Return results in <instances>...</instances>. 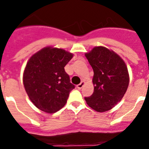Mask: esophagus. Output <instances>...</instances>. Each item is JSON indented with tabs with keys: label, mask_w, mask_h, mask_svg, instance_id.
<instances>
[{
	"label": "esophagus",
	"mask_w": 149,
	"mask_h": 149,
	"mask_svg": "<svg viewBox=\"0 0 149 149\" xmlns=\"http://www.w3.org/2000/svg\"><path fill=\"white\" fill-rule=\"evenodd\" d=\"M84 84H85V82H84V81H81V84H78V85H77V88L79 89H81V88L84 86Z\"/></svg>",
	"instance_id": "34e87169"
}]
</instances>
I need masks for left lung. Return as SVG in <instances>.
I'll return each instance as SVG.
<instances>
[{"mask_svg":"<svg viewBox=\"0 0 149 149\" xmlns=\"http://www.w3.org/2000/svg\"><path fill=\"white\" fill-rule=\"evenodd\" d=\"M85 56L94 72V92L85 101L97 112L110 110L122 100L128 87L127 65L116 53L103 46L95 47Z\"/></svg>","mask_w":149,"mask_h":149,"instance_id":"left-lung-1","label":"left lung"}]
</instances>
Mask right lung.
Segmentation results:
<instances>
[{"mask_svg":"<svg viewBox=\"0 0 149 149\" xmlns=\"http://www.w3.org/2000/svg\"><path fill=\"white\" fill-rule=\"evenodd\" d=\"M73 54L62 48L45 47L27 61L23 84L30 101L38 109L54 113L67 102L74 85L64 67Z\"/></svg>","mask_w":149,"mask_h":149,"instance_id":"obj_1","label":"right lung"}]
</instances>
